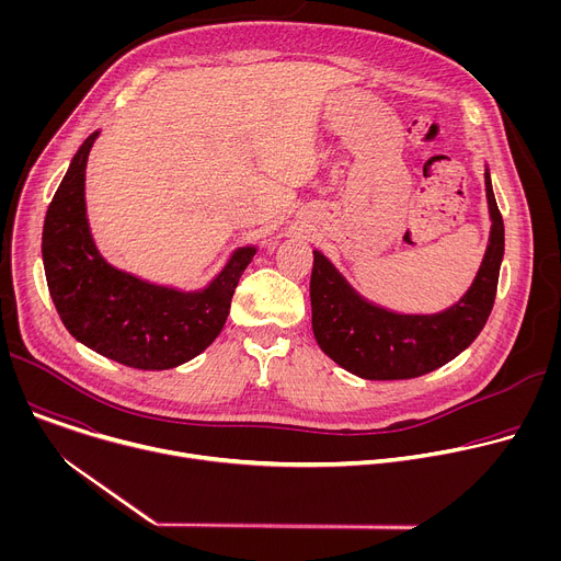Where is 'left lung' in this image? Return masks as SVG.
<instances>
[{"instance_id":"obj_1","label":"left lung","mask_w":561,"mask_h":561,"mask_svg":"<svg viewBox=\"0 0 561 561\" xmlns=\"http://www.w3.org/2000/svg\"><path fill=\"white\" fill-rule=\"evenodd\" d=\"M491 237L482 266L466 295L435 314H399L357 295L337 268L312 251L310 306L314 340L333 362L364 379H413L468 348L495 304L504 257V219L486 171Z\"/></svg>"}]
</instances>
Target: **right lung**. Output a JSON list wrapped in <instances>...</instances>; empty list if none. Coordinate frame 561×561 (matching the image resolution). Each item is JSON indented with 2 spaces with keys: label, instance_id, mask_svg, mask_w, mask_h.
<instances>
[{
  "label": "right lung",
  "instance_id": "obj_1",
  "mask_svg": "<svg viewBox=\"0 0 561 561\" xmlns=\"http://www.w3.org/2000/svg\"><path fill=\"white\" fill-rule=\"evenodd\" d=\"M98 135L79 146L46 210L42 257L48 290L77 342L130 368H175L221 333L255 249L234 251L224 271L195 293L148 284L111 266L93 242L84 199L87 162Z\"/></svg>",
  "mask_w": 561,
  "mask_h": 561
}]
</instances>
